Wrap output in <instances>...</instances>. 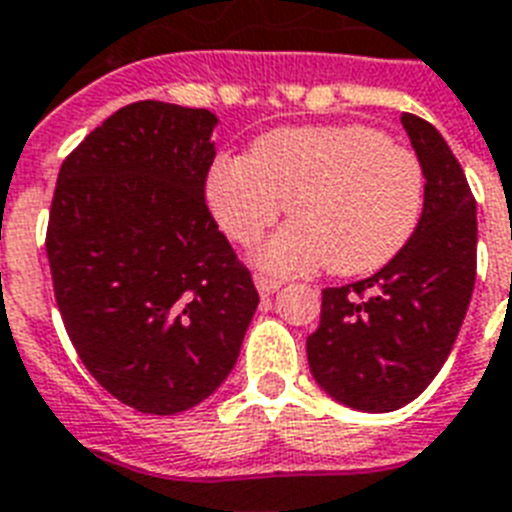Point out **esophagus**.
<instances>
[{
  "mask_svg": "<svg viewBox=\"0 0 512 512\" xmlns=\"http://www.w3.org/2000/svg\"><path fill=\"white\" fill-rule=\"evenodd\" d=\"M253 280H256V288H259V296L261 298L275 296L277 290H280V282L272 280V277H267V275H256V277H253Z\"/></svg>",
  "mask_w": 512,
  "mask_h": 512,
  "instance_id": "obj_1",
  "label": "esophagus"
}]
</instances>
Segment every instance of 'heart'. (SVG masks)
I'll return each mask as SVG.
<instances>
[{"label": "heart", "mask_w": 512, "mask_h": 512, "mask_svg": "<svg viewBox=\"0 0 512 512\" xmlns=\"http://www.w3.org/2000/svg\"><path fill=\"white\" fill-rule=\"evenodd\" d=\"M206 198L240 245L259 243L288 206L293 224L259 253L269 272L325 264L351 277L386 267L410 243L423 216L425 171L415 150L372 126H293L259 137L248 158H219Z\"/></svg>", "instance_id": "1"}]
</instances>
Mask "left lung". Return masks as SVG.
<instances>
[{
  "label": "left lung",
  "instance_id": "1",
  "mask_svg": "<svg viewBox=\"0 0 512 512\" xmlns=\"http://www.w3.org/2000/svg\"><path fill=\"white\" fill-rule=\"evenodd\" d=\"M425 171L423 216L399 256L367 280L322 290L306 338L314 380L346 407L391 412L436 378L455 346L476 282V198L428 121L402 113Z\"/></svg>",
  "mask_w": 512,
  "mask_h": 512
}]
</instances>
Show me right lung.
Here are the masks:
<instances>
[{
    "mask_svg": "<svg viewBox=\"0 0 512 512\" xmlns=\"http://www.w3.org/2000/svg\"><path fill=\"white\" fill-rule=\"evenodd\" d=\"M206 108L116 110L60 166L47 224L55 301L92 378L126 407L185 412L222 386L259 306L206 206Z\"/></svg>",
    "mask_w": 512,
    "mask_h": 512,
    "instance_id": "1",
    "label": "right lung"
}]
</instances>
